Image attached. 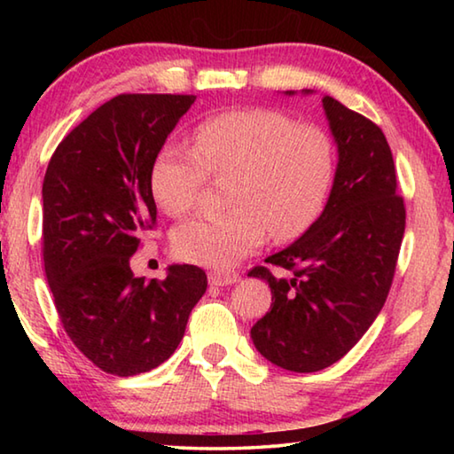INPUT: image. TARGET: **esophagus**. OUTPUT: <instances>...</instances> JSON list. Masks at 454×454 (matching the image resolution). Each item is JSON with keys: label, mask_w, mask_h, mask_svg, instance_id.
Listing matches in <instances>:
<instances>
[{"label": "esophagus", "mask_w": 454, "mask_h": 454, "mask_svg": "<svg viewBox=\"0 0 454 454\" xmlns=\"http://www.w3.org/2000/svg\"><path fill=\"white\" fill-rule=\"evenodd\" d=\"M240 280V276L236 272H210L208 274V282L210 286H230V284H234Z\"/></svg>", "instance_id": "34e87169"}]
</instances>
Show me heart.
I'll use <instances>...</instances> for the list:
<instances>
[{
    "label": "heart",
    "mask_w": 454,
    "mask_h": 454,
    "mask_svg": "<svg viewBox=\"0 0 454 454\" xmlns=\"http://www.w3.org/2000/svg\"><path fill=\"white\" fill-rule=\"evenodd\" d=\"M336 148L326 129L296 124L272 107L216 114L194 129V148L168 142L150 170L160 208L184 216L198 204L208 174H232L220 216L188 220L174 232V250L192 264L224 270L266 242L301 236L318 218L333 186Z\"/></svg>",
    "instance_id": "b5f03b06"
}]
</instances>
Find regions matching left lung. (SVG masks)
I'll return each mask as SVG.
<instances>
[{
  "instance_id": "left-lung-1",
  "label": "left lung",
  "mask_w": 454,
  "mask_h": 454,
  "mask_svg": "<svg viewBox=\"0 0 454 454\" xmlns=\"http://www.w3.org/2000/svg\"><path fill=\"white\" fill-rule=\"evenodd\" d=\"M322 106L338 148L328 202L294 244L264 260L288 276L266 266L248 272L272 292L270 310L250 330L252 342L292 372L334 364L371 328L395 278L406 220L382 129L330 96Z\"/></svg>"
}]
</instances>
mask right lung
Returning <instances> with one entry per match:
<instances>
[{
	"label": "right lung",
	"instance_id": "obj_1",
	"mask_svg": "<svg viewBox=\"0 0 454 454\" xmlns=\"http://www.w3.org/2000/svg\"><path fill=\"white\" fill-rule=\"evenodd\" d=\"M194 99L112 98L59 142L45 170V276L67 336L104 372L134 376L170 358L208 286L198 266L172 264L150 282L129 268L156 226L152 162Z\"/></svg>",
	"mask_w": 454,
	"mask_h": 454
}]
</instances>
